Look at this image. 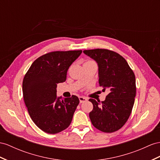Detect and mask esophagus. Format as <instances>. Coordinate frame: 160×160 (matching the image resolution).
<instances>
[{
    "label": "esophagus",
    "instance_id": "34e87169",
    "mask_svg": "<svg viewBox=\"0 0 160 160\" xmlns=\"http://www.w3.org/2000/svg\"><path fill=\"white\" fill-rule=\"evenodd\" d=\"M79 100L80 103H84V102H86L88 101V99L85 97H79Z\"/></svg>",
    "mask_w": 160,
    "mask_h": 160
}]
</instances>
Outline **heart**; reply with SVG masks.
Listing matches in <instances>:
<instances>
[{
	"label": "heart",
	"mask_w": 160,
	"mask_h": 160,
	"mask_svg": "<svg viewBox=\"0 0 160 160\" xmlns=\"http://www.w3.org/2000/svg\"><path fill=\"white\" fill-rule=\"evenodd\" d=\"M92 61H87V62H91ZM87 62H86V63H87Z\"/></svg>",
	"instance_id": "obj_1"
}]
</instances>
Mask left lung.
Returning a JSON list of instances; mask_svg holds the SVG:
<instances>
[{"mask_svg": "<svg viewBox=\"0 0 160 160\" xmlns=\"http://www.w3.org/2000/svg\"><path fill=\"white\" fill-rule=\"evenodd\" d=\"M83 52L97 63L99 86L109 92L101 103L89 99L93 105L90 119L102 132H116L125 124L132 112L136 96L134 73L124 57L116 52L97 48Z\"/></svg>", "mask_w": 160, "mask_h": 160, "instance_id": "obj_1", "label": "left lung"}]
</instances>
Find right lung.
<instances>
[{
	"label": "right lung",
	"instance_id": "right-lung-1",
	"mask_svg": "<svg viewBox=\"0 0 160 160\" xmlns=\"http://www.w3.org/2000/svg\"><path fill=\"white\" fill-rule=\"evenodd\" d=\"M82 51H54L36 59L23 80V99L31 119L40 129L57 134L70 125L80 101L57 97V85L66 80L69 66Z\"/></svg>",
	"mask_w": 160,
	"mask_h": 160
}]
</instances>
